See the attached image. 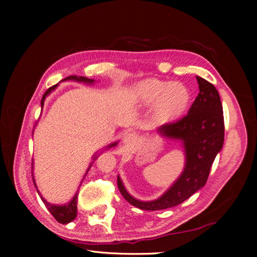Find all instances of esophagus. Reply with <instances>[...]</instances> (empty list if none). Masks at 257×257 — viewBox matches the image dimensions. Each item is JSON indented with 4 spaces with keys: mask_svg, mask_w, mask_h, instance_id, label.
I'll list each match as a JSON object with an SVG mask.
<instances>
[{
    "mask_svg": "<svg viewBox=\"0 0 257 257\" xmlns=\"http://www.w3.org/2000/svg\"><path fill=\"white\" fill-rule=\"evenodd\" d=\"M137 143V136L133 133H127L123 136V144L128 147H132Z\"/></svg>",
    "mask_w": 257,
    "mask_h": 257,
    "instance_id": "esophagus-1",
    "label": "esophagus"
}]
</instances>
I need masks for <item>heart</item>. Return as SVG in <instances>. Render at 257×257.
Here are the masks:
<instances>
[{"mask_svg": "<svg viewBox=\"0 0 257 257\" xmlns=\"http://www.w3.org/2000/svg\"><path fill=\"white\" fill-rule=\"evenodd\" d=\"M135 97L142 107H152L156 104V118L170 121L188 107L190 92L184 84L151 78L135 86Z\"/></svg>", "mask_w": 257, "mask_h": 257, "instance_id": "obj_1", "label": "heart"}]
</instances>
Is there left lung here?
I'll list each match as a JSON object with an SVG mask.
<instances>
[{"label": "left lung", "mask_w": 257, "mask_h": 257, "mask_svg": "<svg viewBox=\"0 0 257 257\" xmlns=\"http://www.w3.org/2000/svg\"><path fill=\"white\" fill-rule=\"evenodd\" d=\"M199 93L188 113L176 122L158 129L164 137L179 139L185 149L186 165L181 176L160 198L142 202L128 194L118 177L119 190L125 201L141 210L156 211L179 205L205 186L216 154L223 146L224 121L220 95L211 82L196 77Z\"/></svg>", "instance_id": "1"}]
</instances>
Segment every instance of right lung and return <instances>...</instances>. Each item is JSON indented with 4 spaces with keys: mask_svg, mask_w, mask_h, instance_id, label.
Listing matches in <instances>:
<instances>
[{
    "mask_svg": "<svg viewBox=\"0 0 257 257\" xmlns=\"http://www.w3.org/2000/svg\"><path fill=\"white\" fill-rule=\"evenodd\" d=\"M63 80H76V81H80V82H86V84H93V82L95 81L94 79H88V78H86V77H77V76H69L67 78H64ZM56 86H58V84L50 87V88L47 89L46 92L44 93V95H43L42 101H41L42 107H43V105H44L45 97L52 92V90L56 88ZM115 145H116V143H114V144L108 145L107 147H112V146H115ZM95 159H96V156H94V160ZM92 164L89 165V168L92 167ZM89 168H88V170H89ZM88 170H87V172H88ZM34 182H35V180H34ZM35 187H36V185H35ZM36 188H37V187H36ZM37 193L40 194V191L37 190ZM40 196L42 198L43 203H44L45 206L47 207V210L50 211L51 214L54 216V219L58 221V222L62 223V224H66V223L71 222L72 220L76 219V216H77V197H78L77 194L75 195V197H73L70 202H69L68 204H66V205H53V204L47 203L45 199L42 197L41 194H40Z\"/></svg>",
    "mask_w": 257,
    "mask_h": 257,
    "instance_id": "1",
    "label": "right lung"
}]
</instances>
